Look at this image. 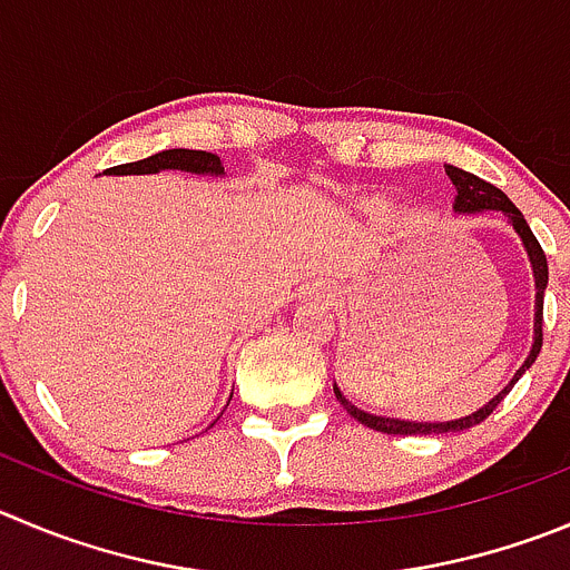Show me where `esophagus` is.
I'll return each instance as SVG.
<instances>
[{"mask_svg":"<svg viewBox=\"0 0 570 570\" xmlns=\"http://www.w3.org/2000/svg\"><path fill=\"white\" fill-rule=\"evenodd\" d=\"M309 297H317V301H323V303H332V289H328V286H323V284H315V286H309Z\"/></svg>","mask_w":570,"mask_h":570,"instance_id":"obj_1","label":"esophagus"}]
</instances>
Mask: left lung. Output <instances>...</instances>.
Returning <instances> with one entry per match:
<instances>
[{
    "instance_id": "left-lung-1",
    "label": "left lung",
    "mask_w": 570,
    "mask_h": 570,
    "mask_svg": "<svg viewBox=\"0 0 570 570\" xmlns=\"http://www.w3.org/2000/svg\"><path fill=\"white\" fill-rule=\"evenodd\" d=\"M444 171L446 177L453 179L455 190H459L453 205L455 213H461V216H472V213H483V210H501L503 216H507L509 225H512V230L520 236V242H523L525 255H529L531 273H534V340H531L529 357L523 360L518 374L509 380V385L503 387L501 393H494L487 405L472 411L470 416L450 419V422H407V419L376 416V413H368L363 411V407L351 405L348 399L343 396V391L337 387V382H334V396L340 399V405H343L351 416L357 419L360 424H365V428L371 430H380V433H393V435H433L435 433L439 435V433H459V430L475 428V424H481L494 407L501 405L503 396H507V393L514 387V382L531 368V363H534L537 354H540L542 348V297H546V286H549V264H546V253H542L540 242H537L534 233H531L529 222L523 219V213L512 205V199H509L501 188H494V185H489L487 179L475 177V174L461 171V168H455V165H444Z\"/></svg>"
}]
</instances>
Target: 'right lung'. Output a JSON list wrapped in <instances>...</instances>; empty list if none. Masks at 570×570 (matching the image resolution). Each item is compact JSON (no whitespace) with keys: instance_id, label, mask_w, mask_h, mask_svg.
I'll use <instances>...</instances> for the list:
<instances>
[{"instance_id":"1","label":"right lung","mask_w":570,"mask_h":570,"mask_svg":"<svg viewBox=\"0 0 570 570\" xmlns=\"http://www.w3.org/2000/svg\"><path fill=\"white\" fill-rule=\"evenodd\" d=\"M159 171H185L196 174V177H225V165H222L219 154L194 151V148H168V151L151 154V157L146 159H137V163L106 168L104 174H109V177H131V174Z\"/></svg>"}]
</instances>
